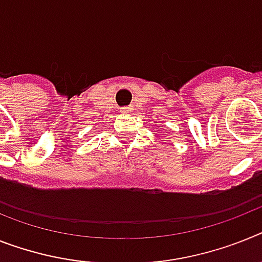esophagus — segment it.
Masks as SVG:
<instances>
[{
    "mask_svg": "<svg viewBox=\"0 0 262 262\" xmlns=\"http://www.w3.org/2000/svg\"><path fill=\"white\" fill-rule=\"evenodd\" d=\"M132 109H133V107H132V106H125V107H122V113H125V114L130 113Z\"/></svg>",
    "mask_w": 262,
    "mask_h": 262,
    "instance_id": "1",
    "label": "esophagus"
}]
</instances>
